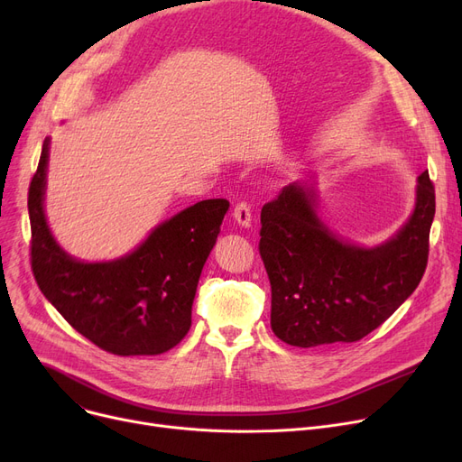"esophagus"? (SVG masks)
Returning a JSON list of instances; mask_svg holds the SVG:
<instances>
[{
  "mask_svg": "<svg viewBox=\"0 0 462 462\" xmlns=\"http://www.w3.org/2000/svg\"><path fill=\"white\" fill-rule=\"evenodd\" d=\"M234 218H236V223L239 225V226H244V228H247V226H251V221H253V213H251V206L247 204V202H237L236 204V208H234Z\"/></svg>",
  "mask_w": 462,
  "mask_h": 462,
  "instance_id": "34e87169",
  "label": "esophagus"
}]
</instances>
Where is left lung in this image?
Here are the masks:
<instances>
[{"instance_id": "left-lung-1", "label": "left lung", "mask_w": 462, "mask_h": 462, "mask_svg": "<svg viewBox=\"0 0 462 462\" xmlns=\"http://www.w3.org/2000/svg\"><path fill=\"white\" fill-rule=\"evenodd\" d=\"M314 208L307 183L284 187L262 208L258 251L272 284V329L300 348L356 343L390 319L425 273L434 185L429 172L418 178L414 213L373 249L335 236Z\"/></svg>"}]
</instances>
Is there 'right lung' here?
<instances>
[{
  "instance_id": "1",
  "label": "right lung",
  "mask_w": 462,
  "mask_h": 462,
  "mask_svg": "<svg viewBox=\"0 0 462 462\" xmlns=\"http://www.w3.org/2000/svg\"><path fill=\"white\" fill-rule=\"evenodd\" d=\"M46 162L48 140L28 192L32 270L44 298L110 354L155 356L174 348L190 328L199 279L228 200H202L159 225L131 254L86 263L69 256L46 225Z\"/></svg>"
}]
</instances>
